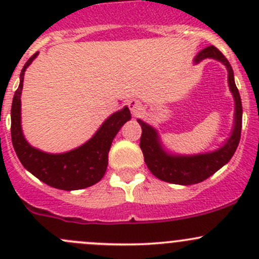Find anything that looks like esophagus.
I'll list each match as a JSON object with an SVG mask.
<instances>
[{"mask_svg": "<svg viewBox=\"0 0 259 259\" xmlns=\"http://www.w3.org/2000/svg\"><path fill=\"white\" fill-rule=\"evenodd\" d=\"M127 105H129V109L133 115H137L140 110H142V104L138 100H130L129 103H127Z\"/></svg>", "mask_w": 259, "mask_h": 259, "instance_id": "esophagus-1", "label": "esophagus"}]
</instances>
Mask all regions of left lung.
Wrapping results in <instances>:
<instances>
[{
	"label": "left lung",
	"mask_w": 259,
	"mask_h": 259,
	"mask_svg": "<svg viewBox=\"0 0 259 259\" xmlns=\"http://www.w3.org/2000/svg\"><path fill=\"white\" fill-rule=\"evenodd\" d=\"M205 59H214L222 62L228 71V85L234 98V124L231 137L221 148L209 153L195 155H178L165 150L158 132L149 124L138 119L142 126L140 149L149 170L163 182L180 185H192L203 182L217 170L226 165L238 148L242 130V101L239 91L234 82V74L231 64L224 55L214 46H208L194 57V64Z\"/></svg>",
	"instance_id": "8db88e82"
}]
</instances>
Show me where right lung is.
<instances>
[{
    "mask_svg": "<svg viewBox=\"0 0 259 259\" xmlns=\"http://www.w3.org/2000/svg\"><path fill=\"white\" fill-rule=\"evenodd\" d=\"M37 57V52L28 59L20 75V85L14 95L11 108L12 145L21 164L31 174L52 188L77 190L100 182L108 168V154L120 127L132 119L127 106L111 114L90 140L66 153L50 154L33 148L25 139L21 127V93L25 71Z\"/></svg>",
    "mask_w": 259,
    "mask_h": 259,
    "instance_id": "right-lung-1",
    "label": "right lung"
}]
</instances>
